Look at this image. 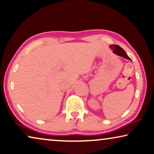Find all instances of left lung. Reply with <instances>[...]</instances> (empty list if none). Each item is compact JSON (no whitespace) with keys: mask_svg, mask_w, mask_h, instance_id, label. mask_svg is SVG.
<instances>
[{"mask_svg":"<svg viewBox=\"0 0 154 154\" xmlns=\"http://www.w3.org/2000/svg\"><path fill=\"white\" fill-rule=\"evenodd\" d=\"M110 48L113 49V52L114 54H117V55L120 56H122V57L128 59V60H131V58L127 56V54L125 52L124 49L121 48L119 45H110Z\"/></svg>","mask_w":154,"mask_h":154,"instance_id":"obj_1","label":"left lung"}]
</instances>
